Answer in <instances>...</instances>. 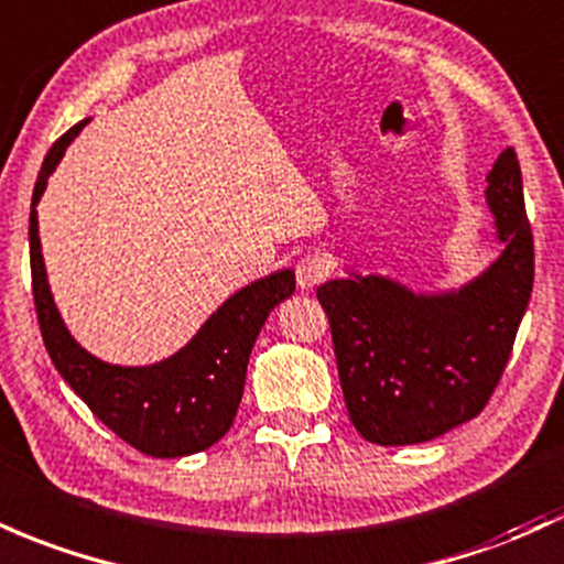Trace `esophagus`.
<instances>
[{
	"mask_svg": "<svg viewBox=\"0 0 564 564\" xmlns=\"http://www.w3.org/2000/svg\"><path fill=\"white\" fill-rule=\"evenodd\" d=\"M294 272H296V286H300L302 292H311V289L318 286V283L329 275L332 262L324 257V253H307V257H302L300 262H296Z\"/></svg>",
	"mask_w": 564,
	"mask_h": 564,
	"instance_id": "1",
	"label": "esophagus"
}]
</instances>
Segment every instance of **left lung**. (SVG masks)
I'll list each match as a JSON object with an SVG mask.
<instances>
[{
    "mask_svg": "<svg viewBox=\"0 0 564 564\" xmlns=\"http://www.w3.org/2000/svg\"><path fill=\"white\" fill-rule=\"evenodd\" d=\"M485 197L500 253L463 286L414 292L352 270L318 286L345 406L367 442H431L485 410L503 375L535 272L513 150L495 160Z\"/></svg>",
    "mask_w": 564,
    "mask_h": 564,
    "instance_id": "1",
    "label": "left lung"
}]
</instances>
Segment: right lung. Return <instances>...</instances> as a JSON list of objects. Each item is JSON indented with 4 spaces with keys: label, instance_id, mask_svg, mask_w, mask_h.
I'll use <instances>...</instances> for the list:
<instances>
[{
    "label": "right lung",
    "instance_id": "1",
    "mask_svg": "<svg viewBox=\"0 0 564 564\" xmlns=\"http://www.w3.org/2000/svg\"><path fill=\"white\" fill-rule=\"evenodd\" d=\"M77 122L47 152L29 214L31 283L40 332L55 369L90 412L139 453L184 457L208 449L230 431L243 399L246 367L257 334L278 302L294 294V270H278L227 296L184 348L147 367L101 361L72 337L55 307L42 259L36 203L79 131Z\"/></svg>",
    "mask_w": 564,
    "mask_h": 564
}]
</instances>
